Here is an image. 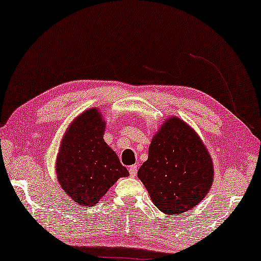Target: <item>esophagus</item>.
Instances as JSON below:
<instances>
[{
  "label": "esophagus",
  "mask_w": 261,
  "mask_h": 261,
  "mask_svg": "<svg viewBox=\"0 0 261 261\" xmlns=\"http://www.w3.org/2000/svg\"><path fill=\"white\" fill-rule=\"evenodd\" d=\"M137 165H131L129 168V172L131 177H136L137 176Z\"/></svg>",
  "instance_id": "1"
}]
</instances>
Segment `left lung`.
Segmentation results:
<instances>
[{
	"mask_svg": "<svg viewBox=\"0 0 261 261\" xmlns=\"http://www.w3.org/2000/svg\"><path fill=\"white\" fill-rule=\"evenodd\" d=\"M138 178L159 211L180 215L199 204L211 189L212 159L192 127L171 117L153 136Z\"/></svg>",
	"mask_w": 261,
	"mask_h": 261,
	"instance_id": "1",
	"label": "left lung"
}]
</instances>
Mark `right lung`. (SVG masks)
I'll return each mask as SVG.
<instances>
[{"label":"right lung","mask_w":261,"mask_h":261,"mask_svg":"<svg viewBox=\"0 0 261 261\" xmlns=\"http://www.w3.org/2000/svg\"><path fill=\"white\" fill-rule=\"evenodd\" d=\"M106 120L98 109L82 112L62 139L56 173L62 189L75 203L95 206L120 177L129 172L104 142Z\"/></svg>","instance_id":"obj_1"}]
</instances>
